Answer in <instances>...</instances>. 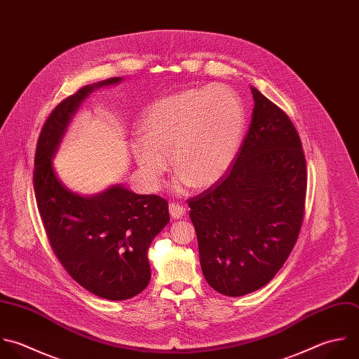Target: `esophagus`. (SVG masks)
Here are the masks:
<instances>
[{
	"mask_svg": "<svg viewBox=\"0 0 359 359\" xmlns=\"http://www.w3.org/2000/svg\"><path fill=\"white\" fill-rule=\"evenodd\" d=\"M169 212H170V217L173 219H179V218H183L186 215V208L183 205H180L179 203H170L169 204Z\"/></svg>",
	"mask_w": 359,
	"mask_h": 359,
	"instance_id": "34e87169",
	"label": "esophagus"
}]
</instances>
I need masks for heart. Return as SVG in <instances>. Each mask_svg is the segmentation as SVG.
<instances>
[{
  "instance_id": "1",
  "label": "heart",
  "mask_w": 359,
  "mask_h": 359,
  "mask_svg": "<svg viewBox=\"0 0 359 359\" xmlns=\"http://www.w3.org/2000/svg\"><path fill=\"white\" fill-rule=\"evenodd\" d=\"M144 135L131 149L142 182L158 189L169 169L179 173L176 187L207 189L219 182L239 152L246 110L226 86L189 88L154 102L142 117Z\"/></svg>"
}]
</instances>
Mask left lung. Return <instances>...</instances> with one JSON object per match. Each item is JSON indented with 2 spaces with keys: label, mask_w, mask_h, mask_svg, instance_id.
Instances as JSON below:
<instances>
[{
  "label": "left lung",
  "mask_w": 359,
  "mask_h": 359,
  "mask_svg": "<svg viewBox=\"0 0 359 359\" xmlns=\"http://www.w3.org/2000/svg\"><path fill=\"white\" fill-rule=\"evenodd\" d=\"M255 107L225 176L189 200L207 283L226 297L267 285L291 255L305 212L306 161L290 117L250 86Z\"/></svg>",
  "instance_id": "1"
}]
</instances>
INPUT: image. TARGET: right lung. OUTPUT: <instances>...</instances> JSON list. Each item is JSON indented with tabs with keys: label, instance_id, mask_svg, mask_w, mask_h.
Listing matches in <instances>:
<instances>
[{
	"label": "right lung",
	"instance_id": "obj_1",
	"mask_svg": "<svg viewBox=\"0 0 359 359\" xmlns=\"http://www.w3.org/2000/svg\"><path fill=\"white\" fill-rule=\"evenodd\" d=\"M120 81L114 76L86 85L54 107L39 135L33 172L36 203L53 252L81 287L109 301L130 299L147 288L148 249L170 221L168 201L120 184L82 197L60 182L51 159L83 99Z\"/></svg>",
	"mask_w": 359,
	"mask_h": 359
}]
</instances>
